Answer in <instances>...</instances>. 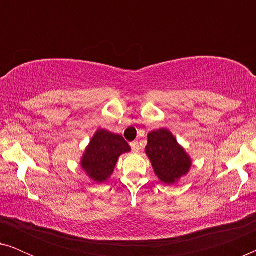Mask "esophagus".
I'll use <instances>...</instances> for the list:
<instances>
[{"label":"esophagus","instance_id":"esophagus-1","mask_svg":"<svg viewBox=\"0 0 256 256\" xmlns=\"http://www.w3.org/2000/svg\"><path fill=\"white\" fill-rule=\"evenodd\" d=\"M130 146H132V152H138V150H140V146H138V142H136V141H134V142H132L130 143Z\"/></svg>","mask_w":256,"mask_h":256}]
</instances>
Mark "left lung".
<instances>
[{"label":"left lung","mask_w":256,"mask_h":256,"mask_svg":"<svg viewBox=\"0 0 256 256\" xmlns=\"http://www.w3.org/2000/svg\"><path fill=\"white\" fill-rule=\"evenodd\" d=\"M146 154L156 176L166 185L177 183L190 171V156L177 142L172 132L166 128L149 132Z\"/></svg>","instance_id":"left-lung-1"}]
</instances>
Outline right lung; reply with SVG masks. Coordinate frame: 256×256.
Here are the masks:
<instances>
[{
    "label": "right lung",
    "mask_w": 256,
    "mask_h": 256,
    "mask_svg": "<svg viewBox=\"0 0 256 256\" xmlns=\"http://www.w3.org/2000/svg\"><path fill=\"white\" fill-rule=\"evenodd\" d=\"M128 152L130 146L121 135L99 129L84 152L82 168L90 180L104 183L113 174L120 155Z\"/></svg>",
    "instance_id": "obj_1"
}]
</instances>
